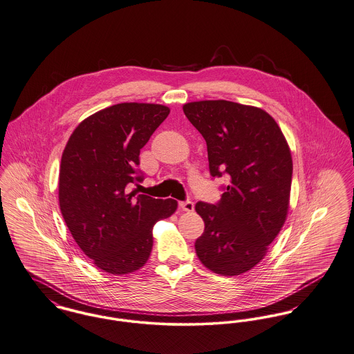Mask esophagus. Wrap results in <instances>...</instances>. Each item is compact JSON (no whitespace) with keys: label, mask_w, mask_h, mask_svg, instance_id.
I'll use <instances>...</instances> for the list:
<instances>
[{"label":"esophagus","mask_w":354,"mask_h":354,"mask_svg":"<svg viewBox=\"0 0 354 354\" xmlns=\"http://www.w3.org/2000/svg\"><path fill=\"white\" fill-rule=\"evenodd\" d=\"M179 207L183 210V212H187L190 213L194 210V203L190 201H185V202H179Z\"/></svg>","instance_id":"34e87169"}]
</instances>
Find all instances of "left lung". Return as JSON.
I'll return each mask as SVG.
<instances>
[{
  "label": "left lung",
  "mask_w": 354,
  "mask_h": 354,
  "mask_svg": "<svg viewBox=\"0 0 354 354\" xmlns=\"http://www.w3.org/2000/svg\"><path fill=\"white\" fill-rule=\"evenodd\" d=\"M183 111L206 140L212 176H229L217 205H195L205 221L196 256L214 273L241 274L264 259L286 222L290 147L272 117L256 106L216 100L185 104Z\"/></svg>",
  "instance_id": "left-lung-1"
}]
</instances>
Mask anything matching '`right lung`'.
Instances as JSON below:
<instances>
[{"instance_id":"1","label":"right lung","mask_w":354,"mask_h":354,"mask_svg":"<svg viewBox=\"0 0 354 354\" xmlns=\"http://www.w3.org/2000/svg\"><path fill=\"white\" fill-rule=\"evenodd\" d=\"M169 114L158 104L124 102L84 118L68 138L59 172V205L83 253L104 272L127 274L149 259L155 223L175 199L129 192L142 180L140 149Z\"/></svg>"}]
</instances>
